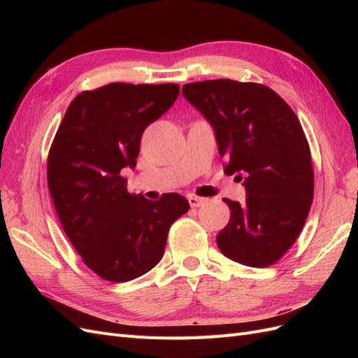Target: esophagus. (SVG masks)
<instances>
[{
	"mask_svg": "<svg viewBox=\"0 0 358 358\" xmlns=\"http://www.w3.org/2000/svg\"><path fill=\"white\" fill-rule=\"evenodd\" d=\"M188 201H189L191 208H200V206H203V204L206 203V199L196 197V196H189V197H188Z\"/></svg>",
	"mask_w": 358,
	"mask_h": 358,
	"instance_id": "34e87169",
	"label": "esophagus"
}]
</instances>
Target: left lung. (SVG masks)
Returning <instances> with one entry per match:
<instances>
[{
  "label": "left lung",
  "instance_id": "8db88e82",
  "mask_svg": "<svg viewBox=\"0 0 358 358\" xmlns=\"http://www.w3.org/2000/svg\"><path fill=\"white\" fill-rule=\"evenodd\" d=\"M182 94L213 127L224 171L246 189L224 199L230 221L220 251L249 267L275 264L297 241L313 199L310 149L296 113L264 85L230 79L183 85Z\"/></svg>",
  "mask_w": 358,
  "mask_h": 358
}]
</instances>
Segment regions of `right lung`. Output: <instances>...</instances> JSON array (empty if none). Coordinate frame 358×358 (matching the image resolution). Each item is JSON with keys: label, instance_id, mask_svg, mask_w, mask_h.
Listing matches in <instances>:
<instances>
[{"label": "right lung", "instance_id": "right-lung-1", "mask_svg": "<svg viewBox=\"0 0 358 358\" xmlns=\"http://www.w3.org/2000/svg\"><path fill=\"white\" fill-rule=\"evenodd\" d=\"M179 85L110 83L69 106L48 157V187L64 231L83 263L110 282H127L164 255L171 224L189 203L179 194L152 201L127 191L145 128L164 115Z\"/></svg>", "mask_w": 358, "mask_h": 358}]
</instances>
